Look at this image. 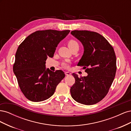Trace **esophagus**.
<instances>
[{"label":"esophagus","instance_id":"esophagus-1","mask_svg":"<svg viewBox=\"0 0 131 131\" xmlns=\"http://www.w3.org/2000/svg\"><path fill=\"white\" fill-rule=\"evenodd\" d=\"M65 74H66V76H70V75H71V73L70 72H66L65 73Z\"/></svg>","mask_w":131,"mask_h":131}]
</instances>
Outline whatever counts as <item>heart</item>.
Listing matches in <instances>:
<instances>
[{
	"label": "heart",
	"instance_id": "heart-1",
	"mask_svg": "<svg viewBox=\"0 0 131 131\" xmlns=\"http://www.w3.org/2000/svg\"><path fill=\"white\" fill-rule=\"evenodd\" d=\"M68 45L70 48V49L72 50V49L75 48V47H79V43L76 40H73V39H72V40H70L68 42ZM63 65L64 66V67H68V65H67V64L66 62L63 63Z\"/></svg>",
	"mask_w": 131,
	"mask_h": 131
}]
</instances>
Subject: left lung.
<instances>
[{"label": "left lung", "mask_w": 131, "mask_h": 131, "mask_svg": "<svg viewBox=\"0 0 131 131\" xmlns=\"http://www.w3.org/2000/svg\"><path fill=\"white\" fill-rule=\"evenodd\" d=\"M74 37L84 46V52L78 66L84 67L87 77L73 73L75 82L71 96L85 105L96 104L109 92L116 72V58L113 46L102 35L89 30H73Z\"/></svg>", "instance_id": "obj_1"}]
</instances>
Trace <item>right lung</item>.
Returning <instances> with one entry per match:
<instances>
[{"instance_id": "1", "label": "right lung", "mask_w": 131, "mask_h": 131, "mask_svg": "<svg viewBox=\"0 0 131 131\" xmlns=\"http://www.w3.org/2000/svg\"><path fill=\"white\" fill-rule=\"evenodd\" d=\"M69 32V30H37L19 45L13 71L19 88L28 100L35 102L47 100L65 77L61 70L54 72L46 69L45 61L48 57L53 56L59 42Z\"/></svg>"}]
</instances>
